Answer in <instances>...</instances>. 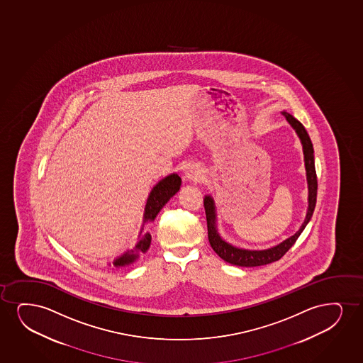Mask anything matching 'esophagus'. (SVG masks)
<instances>
[{"label":"esophagus","mask_w":363,"mask_h":363,"mask_svg":"<svg viewBox=\"0 0 363 363\" xmlns=\"http://www.w3.org/2000/svg\"><path fill=\"white\" fill-rule=\"evenodd\" d=\"M201 169L196 165H189L184 172V179L188 180V182H199V180H201Z\"/></svg>","instance_id":"34e87169"}]
</instances>
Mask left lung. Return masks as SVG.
I'll list each match as a JSON object with an SVG mask.
<instances>
[{
  "instance_id": "1",
  "label": "left lung",
  "mask_w": 363,
  "mask_h": 363,
  "mask_svg": "<svg viewBox=\"0 0 363 363\" xmlns=\"http://www.w3.org/2000/svg\"><path fill=\"white\" fill-rule=\"evenodd\" d=\"M292 129L296 131L298 136L299 141L302 143L303 156H304V167H306V175H307L308 184V208L307 215L304 218L302 225L299 230L291 235L289 238L285 239L284 242L277 244L271 248L262 249V250H250V249L238 248L235 245L225 242V239L220 237L217 230V212L215 200L211 195H206L203 199V206L206 212L207 232H208V242L211 244L212 249L215 250L217 255L223 259L225 262H230L232 265L237 267H262L270 262H277L281 257L289 252V249L296 243L303 230L306 228L308 222L313 216V212L317 203L318 180L315 173V164H314V150L311 138L308 135L307 130L304 129L298 120L289 114L287 111H282Z\"/></svg>"
}]
</instances>
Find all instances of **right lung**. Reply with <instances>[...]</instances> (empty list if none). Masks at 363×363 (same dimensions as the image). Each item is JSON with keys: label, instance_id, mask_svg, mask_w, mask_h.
Returning <instances> with one entry per match:
<instances>
[{"label": "right lung", "instance_id": "right-lung-1", "mask_svg": "<svg viewBox=\"0 0 363 363\" xmlns=\"http://www.w3.org/2000/svg\"><path fill=\"white\" fill-rule=\"evenodd\" d=\"M180 185H182V178L177 173H172L160 180L153 186L151 193L147 198L146 206H145V212H143V227L138 234V243L133 250H126L123 254H120L119 257H115L113 264L109 262V265H113L115 267H129L138 260L140 254H145L148 250L151 245L152 237L148 232L143 233V225L146 222L155 220L158 212L161 211L165 203L179 191Z\"/></svg>", "mask_w": 363, "mask_h": 363}]
</instances>
